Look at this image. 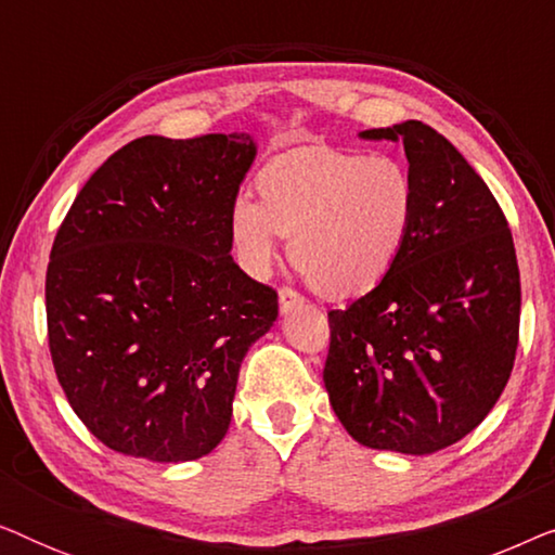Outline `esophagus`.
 <instances>
[{"label": "esophagus", "mask_w": 555, "mask_h": 555, "mask_svg": "<svg viewBox=\"0 0 555 555\" xmlns=\"http://www.w3.org/2000/svg\"><path fill=\"white\" fill-rule=\"evenodd\" d=\"M278 300H280V310H283V313H291L293 308H298L306 302V298H302L298 291H293V287H280Z\"/></svg>", "instance_id": "obj_1"}]
</instances>
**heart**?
<instances>
[{"label": "heart", "instance_id": "b5f03b06", "mask_svg": "<svg viewBox=\"0 0 555 555\" xmlns=\"http://www.w3.org/2000/svg\"><path fill=\"white\" fill-rule=\"evenodd\" d=\"M257 194L230 209L234 253L264 278L291 237V262L325 298H356L382 285L404 253L420 211L416 181L397 156L298 146L257 173Z\"/></svg>", "mask_w": 555, "mask_h": 555}]
</instances>
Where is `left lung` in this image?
Wrapping results in <instances>:
<instances>
[{
  "label": "left lung",
  "instance_id": "obj_1",
  "mask_svg": "<svg viewBox=\"0 0 555 555\" xmlns=\"http://www.w3.org/2000/svg\"><path fill=\"white\" fill-rule=\"evenodd\" d=\"M361 135L404 143L420 211L384 283L328 313L323 382L356 442L431 454L469 435L511 378L518 257L498 199L442 133L406 120Z\"/></svg>",
  "mask_w": 555,
  "mask_h": 555
}]
</instances>
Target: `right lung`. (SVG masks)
<instances>
[{"mask_svg": "<svg viewBox=\"0 0 555 555\" xmlns=\"http://www.w3.org/2000/svg\"><path fill=\"white\" fill-rule=\"evenodd\" d=\"M247 133L143 135L86 181L52 242L44 308L73 412L111 450L199 460L230 429L240 363L278 293L232 260Z\"/></svg>", "mask_w": 555, "mask_h": 555, "instance_id": "obj_1", "label": "right lung"}]
</instances>
